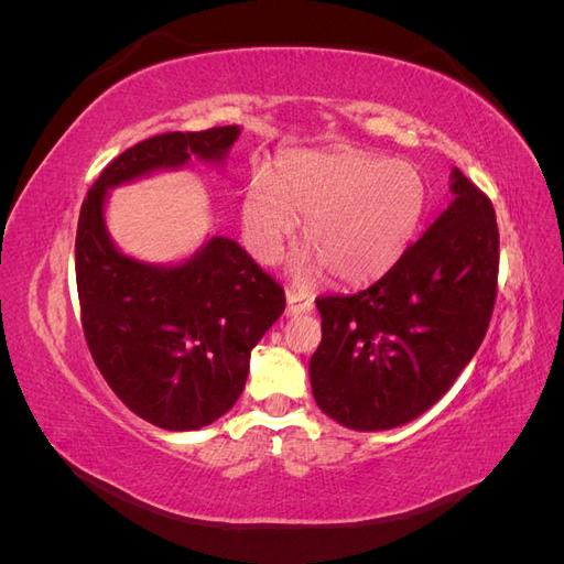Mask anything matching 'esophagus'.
<instances>
[{
	"instance_id": "esophagus-1",
	"label": "esophagus",
	"mask_w": 564,
	"mask_h": 564,
	"mask_svg": "<svg viewBox=\"0 0 564 564\" xmlns=\"http://www.w3.org/2000/svg\"><path fill=\"white\" fill-rule=\"evenodd\" d=\"M313 301L305 299L303 294H296V292H286V311L284 315L286 317H296V315H308L313 313Z\"/></svg>"
}]
</instances>
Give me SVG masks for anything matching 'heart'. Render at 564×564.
<instances>
[{"mask_svg":"<svg viewBox=\"0 0 564 564\" xmlns=\"http://www.w3.org/2000/svg\"><path fill=\"white\" fill-rule=\"evenodd\" d=\"M429 209L414 164L362 150L296 152L256 176L242 197V230L261 263H278L305 224V245L344 284H369L412 247ZM313 275L301 270V280Z\"/></svg>","mask_w":564,"mask_h":564,"instance_id":"heart-1","label":"heart"}]
</instances>
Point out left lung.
I'll use <instances>...</instances> for the list:
<instances>
[{
	"label": "left lung",
	"instance_id": "1",
	"mask_svg": "<svg viewBox=\"0 0 564 564\" xmlns=\"http://www.w3.org/2000/svg\"><path fill=\"white\" fill-rule=\"evenodd\" d=\"M449 191V207L377 284L315 301L322 340L311 357L313 398L350 431L398 429L429 412L487 334L497 216L456 166Z\"/></svg>",
	"mask_w": 564,
	"mask_h": 564
}]
</instances>
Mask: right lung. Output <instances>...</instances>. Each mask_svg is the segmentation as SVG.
<instances>
[{"instance_id":"obj_1","label":"right lung","mask_w":564,"mask_h":564,"mask_svg":"<svg viewBox=\"0 0 564 564\" xmlns=\"http://www.w3.org/2000/svg\"><path fill=\"white\" fill-rule=\"evenodd\" d=\"M240 131L152 135L104 169L79 212L75 270L94 362L135 416L164 431H199L230 412L284 292L226 235L174 263L135 259L115 245L106 207L115 187L193 160L224 169Z\"/></svg>"}]
</instances>
